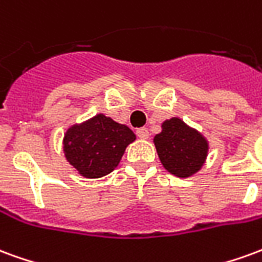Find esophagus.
Instances as JSON below:
<instances>
[{
  "mask_svg": "<svg viewBox=\"0 0 262 262\" xmlns=\"http://www.w3.org/2000/svg\"><path fill=\"white\" fill-rule=\"evenodd\" d=\"M136 135L140 137V139H148V136H150V135H148L147 127H139L136 130Z\"/></svg>",
  "mask_w": 262,
  "mask_h": 262,
  "instance_id": "esophagus-1",
  "label": "esophagus"
}]
</instances>
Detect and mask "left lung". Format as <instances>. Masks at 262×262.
I'll use <instances>...</instances> for the list:
<instances>
[{"label": "left lung", "mask_w": 262, "mask_h": 262, "mask_svg": "<svg viewBox=\"0 0 262 262\" xmlns=\"http://www.w3.org/2000/svg\"><path fill=\"white\" fill-rule=\"evenodd\" d=\"M154 144L165 170L177 177L195 174L208 154L206 140L178 118L165 120L163 132L154 137Z\"/></svg>", "instance_id": "8db88e82"}]
</instances>
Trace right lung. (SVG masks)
Segmentation results:
<instances>
[{
  "label": "right lung",
  "mask_w": 262,
  "mask_h": 262,
  "mask_svg": "<svg viewBox=\"0 0 262 262\" xmlns=\"http://www.w3.org/2000/svg\"><path fill=\"white\" fill-rule=\"evenodd\" d=\"M136 139L125 125L105 115H97L80 126H73L64 136V153L81 176L99 178L119 164L126 146Z\"/></svg>",
  "instance_id": "right-lung-1"
}]
</instances>
